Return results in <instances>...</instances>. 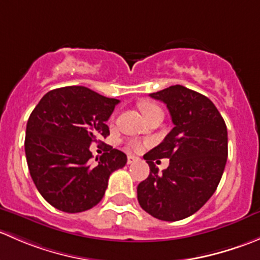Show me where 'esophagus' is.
I'll return each instance as SVG.
<instances>
[{
    "label": "esophagus",
    "mask_w": 260,
    "mask_h": 260,
    "mask_svg": "<svg viewBox=\"0 0 260 260\" xmlns=\"http://www.w3.org/2000/svg\"><path fill=\"white\" fill-rule=\"evenodd\" d=\"M137 161H140V158H138V157H136V156H128L127 157V164L128 165H132V164H135V162H137Z\"/></svg>",
    "instance_id": "esophagus-1"
}]
</instances>
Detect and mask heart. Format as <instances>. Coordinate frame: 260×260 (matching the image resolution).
<instances>
[{
	"label": "heart",
	"instance_id": "b5f03b06",
	"mask_svg": "<svg viewBox=\"0 0 260 260\" xmlns=\"http://www.w3.org/2000/svg\"><path fill=\"white\" fill-rule=\"evenodd\" d=\"M140 109H141V112H142V114L145 115V117H147V115L151 114L152 112L158 111L159 107L156 106V104L151 103V102H142V103H140ZM132 147H133V149H136V151H140V149H142L143 145L140 142H133Z\"/></svg>",
	"mask_w": 260,
	"mask_h": 260
}]
</instances>
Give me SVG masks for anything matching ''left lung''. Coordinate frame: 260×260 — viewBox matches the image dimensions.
<instances>
[{
  "mask_svg": "<svg viewBox=\"0 0 260 260\" xmlns=\"http://www.w3.org/2000/svg\"><path fill=\"white\" fill-rule=\"evenodd\" d=\"M164 102L175 127L143 156L149 175L138 185L141 208L164 221L195 214L216 190L228 157V129L214 103L203 94L172 85L149 94ZM170 158L159 174L153 160Z\"/></svg>",
  "mask_w": 260,
  "mask_h": 260,
  "instance_id": "obj_1",
  "label": "left lung"
}]
</instances>
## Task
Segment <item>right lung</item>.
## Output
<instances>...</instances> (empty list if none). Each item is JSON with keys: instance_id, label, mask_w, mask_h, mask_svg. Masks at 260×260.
Returning <instances> with one entry per match:
<instances>
[{"instance_id": "1", "label": "right lung", "mask_w": 260, "mask_h": 260, "mask_svg": "<svg viewBox=\"0 0 260 260\" xmlns=\"http://www.w3.org/2000/svg\"><path fill=\"white\" fill-rule=\"evenodd\" d=\"M118 99L85 86L50 90L30 114L25 153L28 171L44 199L64 212L95 206L106 193L112 172L127 164L119 149H108L91 162L89 146L109 136L107 120Z\"/></svg>"}]
</instances>
